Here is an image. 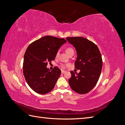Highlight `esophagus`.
Segmentation results:
<instances>
[{
  "mask_svg": "<svg viewBox=\"0 0 125 125\" xmlns=\"http://www.w3.org/2000/svg\"><path fill=\"white\" fill-rule=\"evenodd\" d=\"M66 72V71H64V70H62V71H61V73H62V74H63V73H65Z\"/></svg>",
  "mask_w": 125,
  "mask_h": 125,
  "instance_id": "1",
  "label": "esophagus"
}]
</instances>
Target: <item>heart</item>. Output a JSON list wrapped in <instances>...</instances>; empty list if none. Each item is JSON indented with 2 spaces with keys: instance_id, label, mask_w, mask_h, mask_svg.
<instances>
[{
  "instance_id": "b5f03b06",
  "label": "heart",
  "mask_w": 125,
  "mask_h": 125,
  "mask_svg": "<svg viewBox=\"0 0 125 125\" xmlns=\"http://www.w3.org/2000/svg\"><path fill=\"white\" fill-rule=\"evenodd\" d=\"M72 51H73V49H72V48H68L67 49H66V53H67L68 55H69V54L70 53V52H71ZM59 52H57V53H56V56L57 57L58 55H59ZM66 66H68V65H65V64H61L60 65V66H61V68H65L66 67Z\"/></svg>"
}]
</instances>
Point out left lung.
I'll return each mask as SVG.
<instances>
[{"mask_svg": "<svg viewBox=\"0 0 125 125\" xmlns=\"http://www.w3.org/2000/svg\"><path fill=\"white\" fill-rule=\"evenodd\" d=\"M66 40L73 46L77 52L75 68L69 83L72 89L78 94H84L93 88L99 79L102 68V59L97 46L94 42L82 37H66Z\"/></svg>", "mask_w": 125, "mask_h": 125, "instance_id": "obj_1", "label": "left lung"}]
</instances>
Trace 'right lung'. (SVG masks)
Segmentation results:
<instances>
[{
  "label": "right lung",
  "mask_w": 125,
  "mask_h": 125,
  "mask_svg": "<svg viewBox=\"0 0 125 125\" xmlns=\"http://www.w3.org/2000/svg\"><path fill=\"white\" fill-rule=\"evenodd\" d=\"M66 42L64 38L44 36L32 42L24 56L23 74L30 87L37 93L46 94L54 88L61 73L55 67L50 71L48 63L54 60L59 48Z\"/></svg>",
  "instance_id": "right-lung-1"
}]
</instances>
